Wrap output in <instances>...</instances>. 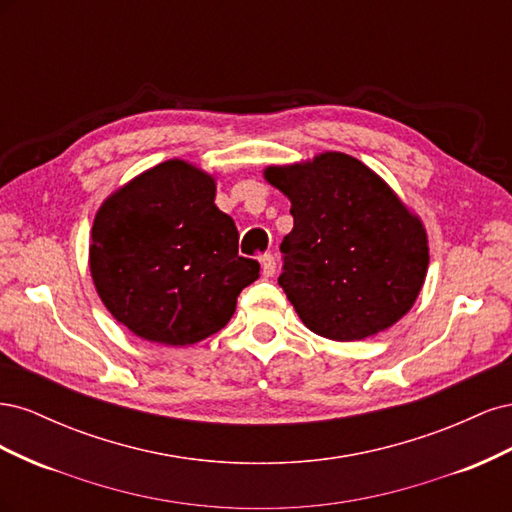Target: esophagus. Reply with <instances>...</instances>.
Instances as JSON below:
<instances>
[{"label": "esophagus", "instance_id": "esophagus-1", "mask_svg": "<svg viewBox=\"0 0 512 512\" xmlns=\"http://www.w3.org/2000/svg\"><path fill=\"white\" fill-rule=\"evenodd\" d=\"M260 267H262V275L265 277H273L275 275V269H277V262L271 254H265L260 258Z\"/></svg>", "mask_w": 512, "mask_h": 512}]
</instances>
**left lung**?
<instances>
[{
  "mask_svg": "<svg viewBox=\"0 0 512 512\" xmlns=\"http://www.w3.org/2000/svg\"><path fill=\"white\" fill-rule=\"evenodd\" d=\"M267 183L290 200L284 288L305 327L359 342L404 318L425 284L423 220L367 164L342 151L271 164Z\"/></svg>",
  "mask_w": 512,
  "mask_h": 512,
  "instance_id": "obj_1",
  "label": "left lung"
}]
</instances>
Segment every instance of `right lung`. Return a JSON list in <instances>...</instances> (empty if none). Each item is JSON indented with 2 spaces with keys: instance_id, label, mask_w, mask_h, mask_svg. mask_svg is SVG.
I'll return each instance as SVG.
<instances>
[{
  "instance_id": "right-lung-1",
  "label": "right lung",
  "mask_w": 512,
  "mask_h": 512,
  "mask_svg": "<svg viewBox=\"0 0 512 512\" xmlns=\"http://www.w3.org/2000/svg\"><path fill=\"white\" fill-rule=\"evenodd\" d=\"M218 179L173 158L104 198L89 273L111 316L136 337L192 346L224 329L237 297L260 277L239 256L235 220L215 205Z\"/></svg>"
}]
</instances>
